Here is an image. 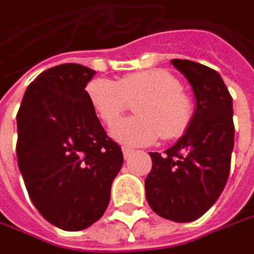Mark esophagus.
<instances>
[{
	"instance_id": "esophagus-1",
	"label": "esophagus",
	"mask_w": 254,
	"mask_h": 254,
	"mask_svg": "<svg viewBox=\"0 0 254 254\" xmlns=\"http://www.w3.org/2000/svg\"><path fill=\"white\" fill-rule=\"evenodd\" d=\"M121 150H123V154H124V159H128L131 154L134 153V150H133V149H130V147H127V146H124Z\"/></svg>"
}]
</instances>
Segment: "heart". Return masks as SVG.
<instances>
[{"mask_svg": "<svg viewBox=\"0 0 254 254\" xmlns=\"http://www.w3.org/2000/svg\"><path fill=\"white\" fill-rule=\"evenodd\" d=\"M88 97L98 117L113 124L137 102L136 117L124 118L111 127V136L126 144H152L162 136L181 137L193 117L190 98L182 92L178 78L165 69H150L123 76L120 81L95 79L88 85Z\"/></svg>", "mask_w": 254, "mask_h": 254, "instance_id": "obj_1", "label": "heart"}]
</instances>
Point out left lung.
<instances>
[{
    "label": "left lung",
    "instance_id": "8db88e82",
    "mask_svg": "<svg viewBox=\"0 0 254 254\" xmlns=\"http://www.w3.org/2000/svg\"><path fill=\"white\" fill-rule=\"evenodd\" d=\"M171 62L192 86L195 111L172 147L149 153L153 166L144 181L146 199L157 215L190 223L204 215L226 187L234 147L233 98L217 70L187 59Z\"/></svg>",
    "mask_w": 254,
    "mask_h": 254
}]
</instances>
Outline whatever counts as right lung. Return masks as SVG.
Listing matches in <instances>:
<instances>
[{"label": "right lung", "mask_w": 254, "mask_h": 254, "mask_svg": "<svg viewBox=\"0 0 254 254\" xmlns=\"http://www.w3.org/2000/svg\"><path fill=\"white\" fill-rule=\"evenodd\" d=\"M95 73L78 64L53 66L28 85L17 113V159L30 199L66 231L102 217L124 160L85 91Z\"/></svg>", "instance_id": "add662e5"}]
</instances>
